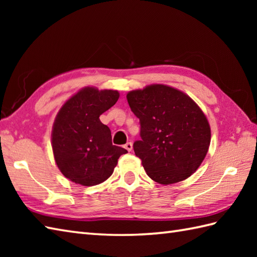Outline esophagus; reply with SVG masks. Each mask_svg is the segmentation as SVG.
<instances>
[{"label":"esophagus","mask_w":257,"mask_h":257,"mask_svg":"<svg viewBox=\"0 0 257 257\" xmlns=\"http://www.w3.org/2000/svg\"><path fill=\"white\" fill-rule=\"evenodd\" d=\"M123 148L125 150H128V151H132L133 150V144L132 143H127V144L123 146Z\"/></svg>","instance_id":"34e87169"}]
</instances>
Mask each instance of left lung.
Instances as JSON below:
<instances>
[{
    "label": "left lung",
    "mask_w": 257,
    "mask_h": 257,
    "mask_svg": "<svg viewBox=\"0 0 257 257\" xmlns=\"http://www.w3.org/2000/svg\"><path fill=\"white\" fill-rule=\"evenodd\" d=\"M140 120L135 154L147 174L160 184L183 181L196 171L207 154L211 129L201 108L181 90L154 84L127 94Z\"/></svg>",
    "instance_id": "left-lung-1"
}]
</instances>
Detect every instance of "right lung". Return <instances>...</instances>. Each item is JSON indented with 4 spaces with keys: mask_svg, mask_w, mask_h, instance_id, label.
Instances as JSON below:
<instances>
[{
    "mask_svg": "<svg viewBox=\"0 0 257 257\" xmlns=\"http://www.w3.org/2000/svg\"><path fill=\"white\" fill-rule=\"evenodd\" d=\"M117 90L85 87L59 109L52 130L54 158L65 177L84 187L99 184L113 172L119 157L111 133L99 116L117 102Z\"/></svg>",
    "mask_w": 257,
    "mask_h": 257,
    "instance_id": "obj_1",
    "label": "right lung"
}]
</instances>
